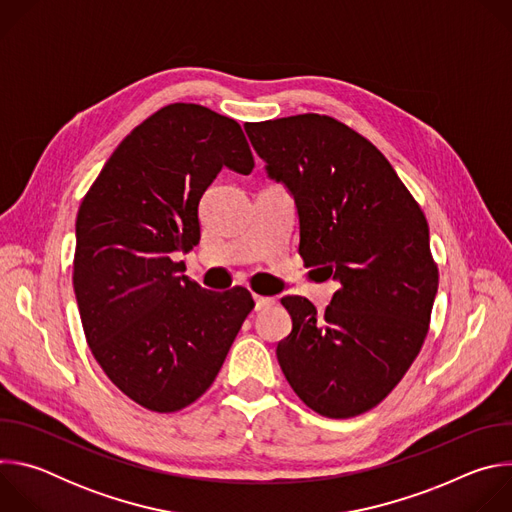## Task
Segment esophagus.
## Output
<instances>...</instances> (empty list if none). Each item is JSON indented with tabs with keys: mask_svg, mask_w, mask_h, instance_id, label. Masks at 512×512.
<instances>
[{
	"mask_svg": "<svg viewBox=\"0 0 512 512\" xmlns=\"http://www.w3.org/2000/svg\"><path fill=\"white\" fill-rule=\"evenodd\" d=\"M253 300H255V310H257V312H259V310L269 308V306L275 302L273 298H263V296H255Z\"/></svg>",
	"mask_w": 512,
	"mask_h": 512,
	"instance_id": "1",
	"label": "esophagus"
}]
</instances>
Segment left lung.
<instances>
[{
  "instance_id": "obj_1",
  "label": "left lung",
  "mask_w": 512,
  "mask_h": 512,
  "mask_svg": "<svg viewBox=\"0 0 512 512\" xmlns=\"http://www.w3.org/2000/svg\"><path fill=\"white\" fill-rule=\"evenodd\" d=\"M245 131L296 202L306 267L338 283L324 316L302 296L281 298L291 332L275 348L279 367L316 413L360 415L395 389L427 334L437 267L425 216L375 145L332 117Z\"/></svg>"
}]
</instances>
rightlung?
Listing matches in <instances>:
<instances>
[{"mask_svg": "<svg viewBox=\"0 0 512 512\" xmlns=\"http://www.w3.org/2000/svg\"><path fill=\"white\" fill-rule=\"evenodd\" d=\"M241 125L174 103L113 152L77 214L72 285L93 356L145 409L172 413L216 379L253 298L202 289L180 253L200 241L198 204L223 168L251 174Z\"/></svg>", "mask_w": 512, "mask_h": 512, "instance_id": "obj_1", "label": "right lung"}]
</instances>
